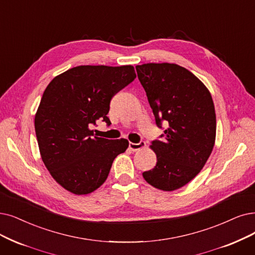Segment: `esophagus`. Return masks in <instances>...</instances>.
Masks as SVG:
<instances>
[{
    "label": "esophagus",
    "mask_w": 255,
    "mask_h": 255,
    "mask_svg": "<svg viewBox=\"0 0 255 255\" xmlns=\"http://www.w3.org/2000/svg\"><path fill=\"white\" fill-rule=\"evenodd\" d=\"M144 146H145V142L144 141H140L139 143H133V142H129V144H128L129 149H131L133 151L139 150L140 148H143Z\"/></svg>",
    "instance_id": "esophagus-1"
}]
</instances>
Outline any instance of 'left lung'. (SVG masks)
Masks as SVG:
<instances>
[{
  "instance_id": "left-lung-1",
  "label": "left lung",
  "mask_w": 255,
  "mask_h": 255,
  "mask_svg": "<svg viewBox=\"0 0 255 255\" xmlns=\"http://www.w3.org/2000/svg\"><path fill=\"white\" fill-rule=\"evenodd\" d=\"M156 124L166 121L162 141L151 142L156 166L144 180L160 190L186 185L204 167L215 146L217 119L211 94L190 71L176 64L136 66Z\"/></svg>"
}]
</instances>
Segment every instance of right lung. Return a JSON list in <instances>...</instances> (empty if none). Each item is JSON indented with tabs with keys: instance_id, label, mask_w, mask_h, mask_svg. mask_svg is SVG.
Masks as SVG:
<instances>
[{
	"instance_id": "right-lung-1",
	"label": "right lung",
	"mask_w": 255,
	"mask_h": 255,
	"mask_svg": "<svg viewBox=\"0 0 255 255\" xmlns=\"http://www.w3.org/2000/svg\"><path fill=\"white\" fill-rule=\"evenodd\" d=\"M136 78L133 66H78L55 76L46 88L34 118L40 157L58 184L88 195L107 180L127 139L93 137L98 119L108 126L113 96Z\"/></svg>"
}]
</instances>
